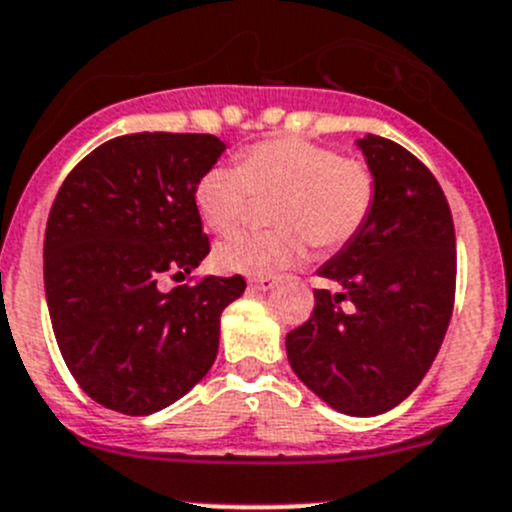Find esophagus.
I'll return each mask as SVG.
<instances>
[{"instance_id":"34e87169","label":"esophagus","mask_w":512,"mask_h":512,"mask_svg":"<svg viewBox=\"0 0 512 512\" xmlns=\"http://www.w3.org/2000/svg\"><path fill=\"white\" fill-rule=\"evenodd\" d=\"M276 286V278L273 276H261V278H251L249 288L251 291H271Z\"/></svg>"}]
</instances>
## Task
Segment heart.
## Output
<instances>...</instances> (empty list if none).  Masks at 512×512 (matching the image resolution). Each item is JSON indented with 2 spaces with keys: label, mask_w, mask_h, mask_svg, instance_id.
<instances>
[{
  "label": "heart",
  "mask_w": 512,
  "mask_h": 512,
  "mask_svg": "<svg viewBox=\"0 0 512 512\" xmlns=\"http://www.w3.org/2000/svg\"><path fill=\"white\" fill-rule=\"evenodd\" d=\"M271 196V231H241L221 241L214 261L226 273L281 271L306 254V239L318 249L348 244L366 224L376 199L371 169L341 159L331 146L281 136L249 146L239 166L214 164L194 186V204L216 234L234 229L254 196Z\"/></svg>",
  "instance_id": "obj_1"
}]
</instances>
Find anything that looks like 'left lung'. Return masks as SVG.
I'll list each match as a JSON object with an SVG mask.
<instances>
[{"mask_svg":"<svg viewBox=\"0 0 512 512\" xmlns=\"http://www.w3.org/2000/svg\"><path fill=\"white\" fill-rule=\"evenodd\" d=\"M356 146L376 181L373 209L318 268L338 291L316 288L286 353L323 403L368 418L406 401L438 356L453 313L455 231L443 189L411 151L376 134Z\"/></svg>","mask_w":512,"mask_h":512,"instance_id":"obj_1","label":"left lung"}]
</instances>
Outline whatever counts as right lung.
<instances>
[{"instance_id":"obj_1","label":"right lung","mask_w":512,"mask_h":512,"mask_svg":"<svg viewBox=\"0 0 512 512\" xmlns=\"http://www.w3.org/2000/svg\"><path fill=\"white\" fill-rule=\"evenodd\" d=\"M226 144L211 134L116 136L64 179L44 234V291L59 351L82 391L124 416L179 401L214 366L221 313L241 276L194 271L209 236L194 186Z\"/></svg>"}]
</instances>
